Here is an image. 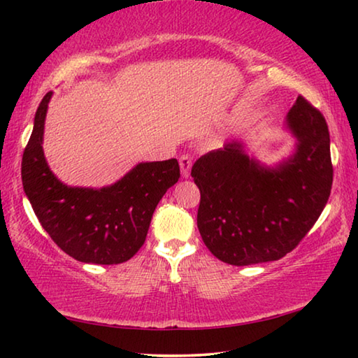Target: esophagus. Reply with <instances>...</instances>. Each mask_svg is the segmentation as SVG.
Here are the masks:
<instances>
[{
    "instance_id": "1",
    "label": "esophagus",
    "mask_w": 358,
    "mask_h": 358,
    "mask_svg": "<svg viewBox=\"0 0 358 358\" xmlns=\"http://www.w3.org/2000/svg\"><path fill=\"white\" fill-rule=\"evenodd\" d=\"M191 167H192V157L189 155L181 156L180 157V169H181V175H183V178L189 177Z\"/></svg>"
}]
</instances>
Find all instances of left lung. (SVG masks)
Here are the masks:
<instances>
[{
	"label": "left lung",
	"instance_id": "obj_1",
	"mask_svg": "<svg viewBox=\"0 0 358 358\" xmlns=\"http://www.w3.org/2000/svg\"><path fill=\"white\" fill-rule=\"evenodd\" d=\"M286 128L296 138L295 153L275 167L252 159L237 141L194 162L199 232L222 262L243 266L284 257L329 201L333 166L324 115L299 96Z\"/></svg>",
	"mask_w": 358,
	"mask_h": 358
}]
</instances>
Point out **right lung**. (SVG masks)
Masks as SVG:
<instances>
[{
    "label": "right lung",
    "mask_w": 358,
    "mask_h": 358,
    "mask_svg": "<svg viewBox=\"0 0 358 358\" xmlns=\"http://www.w3.org/2000/svg\"><path fill=\"white\" fill-rule=\"evenodd\" d=\"M52 94L48 92L41 101L23 151L22 183L28 201L41 226L71 257L99 265L126 262L145 243L156 205L178 181V161L141 162L101 189L63 185L42 150Z\"/></svg>",
    "instance_id": "1"
}]
</instances>
